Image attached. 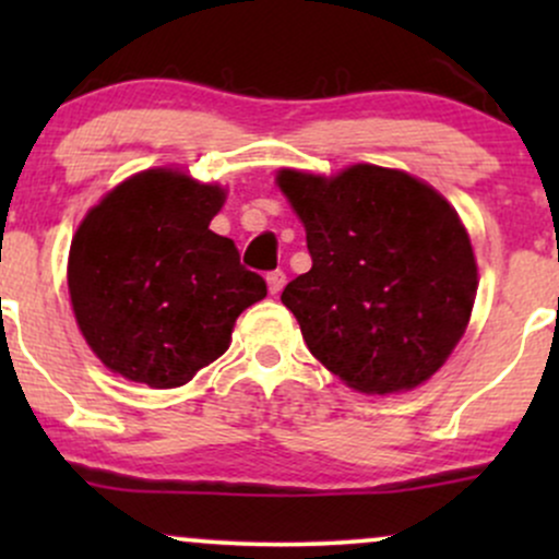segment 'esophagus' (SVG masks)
I'll return each mask as SVG.
<instances>
[{
  "label": "esophagus",
  "mask_w": 559,
  "mask_h": 559,
  "mask_svg": "<svg viewBox=\"0 0 559 559\" xmlns=\"http://www.w3.org/2000/svg\"><path fill=\"white\" fill-rule=\"evenodd\" d=\"M284 286H286V273H284V271L267 273V288H271L273 297H275V294L284 292Z\"/></svg>",
  "instance_id": "esophagus-1"
}]
</instances>
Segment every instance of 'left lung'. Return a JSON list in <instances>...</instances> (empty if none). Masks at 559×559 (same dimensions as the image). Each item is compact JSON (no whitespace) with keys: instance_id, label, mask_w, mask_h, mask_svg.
Returning a JSON list of instances; mask_svg holds the SVG:
<instances>
[{"instance_id":"8db88e82","label":"left lung","mask_w":559,"mask_h":559,"mask_svg":"<svg viewBox=\"0 0 559 559\" xmlns=\"http://www.w3.org/2000/svg\"><path fill=\"white\" fill-rule=\"evenodd\" d=\"M275 181L307 230L312 267L281 301L312 355L362 394L428 381L463 338L478 288L452 204L378 165L333 178L284 168Z\"/></svg>"}]
</instances>
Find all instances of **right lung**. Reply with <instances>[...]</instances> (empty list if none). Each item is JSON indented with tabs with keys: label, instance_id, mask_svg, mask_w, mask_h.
I'll use <instances>...</instances> for the list:
<instances>
[{
	"label": "right lung",
	"instance_id": "obj_1",
	"mask_svg": "<svg viewBox=\"0 0 559 559\" xmlns=\"http://www.w3.org/2000/svg\"><path fill=\"white\" fill-rule=\"evenodd\" d=\"M226 191L178 170H144L75 230L68 288L79 329L112 373L183 386L230 344L236 318L267 294L236 243L210 230Z\"/></svg>",
	"mask_w": 559,
	"mask_h": 559
}]
</instances>
